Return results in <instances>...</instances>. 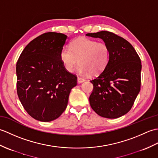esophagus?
I'll list each match as a JSON object with an SVG mask.
<instances>
[{"mask_svg": "<svg viewBox=\"0 0 158 158\" xmlns=\"http://www.w3.org/2000/svg\"><path fill=\"white\" fill-rule=\"evenodd\" d=\"M85 81V79L81 78V77H78V78H77V81H78V83H83V82H84Z\"/></svg>", "mask_w": 158, "mask_h": 158, "instance_id": "obj_1", "label": "esophagus"}]
</instances>
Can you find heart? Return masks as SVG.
<instances>
[{
  "label": "heart",
  "instance_id": "obj_1",
  "mask_svg": "<svg viewBox=\"0 0 158 158\" xmlns=\"http://www.w3.org/2000/svg\"><path fill=\"white\" fill-rule=\"evenodd\" d=\"M109 58L110 49L106 43L85 37L74 39L70 48H63L60 52V60L67 71L73 72L79 61L77 70L82 75L102 72Z\"/></svg>",
  "mask_w": 158,
  "mask_h": 158
}]
</instances>
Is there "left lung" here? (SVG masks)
<instances>
[{
  "mask_svg": "<svg viewBox=\"0 0 158 158\" xmlns=\"http://www.w3.org/2000/svg\"><path fill=\"white\" fill-rule=\"evenodd\" d=\"M86 35L102 39L110 49L105 69L90 80L94 86L89 98L90 106L100 116L117 118L131 109L140 92L141 61L128 41L111 32Z\"/></svg>",
  "mask_w": 158,
  "mask_h": 158,
  "instance_id": "8db88e82",
  "label": "left lung"
}]
</instances>
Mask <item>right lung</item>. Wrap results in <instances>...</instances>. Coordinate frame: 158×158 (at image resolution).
<instances>
[{
    "instance_id": "add662e5",
    "label": "right lung",
    "mask_w": 158,
    "mask_h": 158,
    "mask_svg": "<svg viewBox=\"0 0 158 158\" xmlns=\"http://www.w3.org/2000/svg\"><path fill=\"white\" fill-rule=\"evenodd\" d=\"M67 36L46 32L26 46L16 64L17 93L33 118L51 122L64 111L77 77L64 67L60 52Z\"/></svg>"
}]
</instances>
